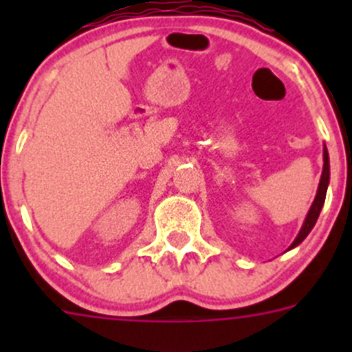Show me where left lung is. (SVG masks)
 Listing matches in <instances>:
<instances>
[{"label":"left lung","mask_w":352,"mask_h":352,"mask_svg":"<svg viewBox=\"0 0 352 352\" xmlns=\"http://www.w3.org/2000/svg\"><path fill=\"white\" fill-rule=\"evenodd\" d=\"M322 160H324V166H322L321 182H319V188H317L316 199H314L312 206H310L309 213H307V219H305L296 239L292 241V245L289 248L298 247V245H300L307 236H309V232L314 229L317 219H319V213H321L322 210V204H324V199H326V190H328V185H329V157H328V149H326V146H324V153H322Z\"/></svg>","instance_id":"obj_1"}]
</instances>
